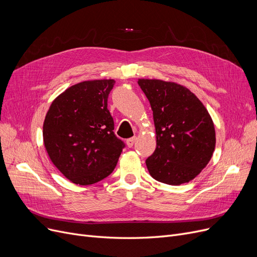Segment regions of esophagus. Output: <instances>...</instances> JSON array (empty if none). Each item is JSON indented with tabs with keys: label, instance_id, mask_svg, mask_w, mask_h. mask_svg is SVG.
<instances>
[{
	"label": "esophagus",
	"instance_id": "obj_1",
	"mask_svg": "<svg viewBox=\"0 0 257 257\" xmlns=\"http://www.w3.org/2000/svg\"><path fill=\"white\" fill-rule=\"evenodd\" d=\"M136 140H137V137H132V138L127 139L126 144H127L128 148H133L134 144H135V142H136Z\"/></svg>",
	"mask_w": 257,
	"mask_h": 257
}]
</instances>
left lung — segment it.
Wrapping results in <instances>:
<instances>
[{
  "instance_id": "obj_1",
  "label": "left lung",
  "mask_w": 257,
  "mask_h": 257,
  "mask_svg": "<svg viewBox=\"0 0 257 257\" xmlns=\"http://www.w3.org/2000/svg\"><path fill=\"white\" fill-rule=\"evenodd\" d=\"M151 103L157 148L146 159L151 176L168 185L197 177L210 161L215 148L212 119L204 104L181 84L139 79Z\"/></svg>"
}]
</instances>
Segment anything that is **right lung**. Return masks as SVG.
<instances>
[{"mask_svg":"<svg viewBox=\"0 0 257 257\" xmlns=\"http://www.w3.org/2000/svg\"><path fill=\"white\" fill-rule=\"evenodd\" d=\"M114 79L82 81L54 99L43 126L46 151L71 182L91 185L113 173L125 144L114 134L107 97Z\"/></svg>","mask_w":257,"mask_h":257,"instance_id":"obj_1","label":"right lung"}]
</instances>
